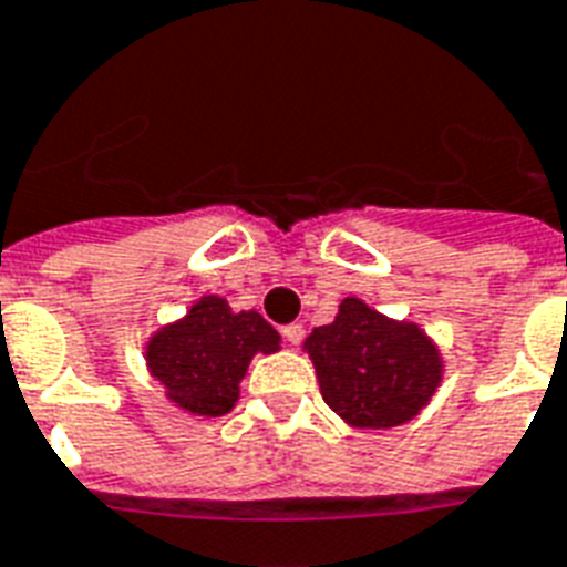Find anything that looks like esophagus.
<instances>
[{"label": "esophagus", "mask_w": 567, "mask_h": 567, "mask_svg": "<svg viewBox=\"0 0 567 567\" xmlns=\"http://www.w3.org/2000/svg\"><path fill=\"white\" fill-rule=\"evenodd\" d=\"M302 332H306L302 330V323H288V327H282V336L288 344H300Z\"/></svg>", "instance_id": "1"}]
</instances>
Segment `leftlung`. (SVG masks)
<instances>
[{"label":"left lung","instance_id":"1","mask_svg":"<svg viewBox=\"0 0 567 567\" xmlns=\"http://www.w3.org/2000/svg\"><path fill=\"white\" fill-rule=\"evenodd\" d=\"M323 401L353 427H395L427 408L443 380V353L419 323L395 321L344 297L336 321L302 341Z\"/></svg>","mask_w":567,"mask_h":567}]
</instances>
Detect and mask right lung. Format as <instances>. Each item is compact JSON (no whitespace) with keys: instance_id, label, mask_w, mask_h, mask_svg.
<instances>
[{"instance_id":"obj_1","label":"right lung","mask_w":567,"mask_h":567,"mask_svg":"<svg viewBox=\"0 0 567 567\" xmlns=\"http://www.w3.org/2000/svg\"><path fill=\"white\" fill-rule=\"evenodd\" d=\"M279 341L258 312H231L226 297L205 293L145 341V365L175 408L214 419L235 408L255 353H276Z\"/></svg>"}]
</instances>
